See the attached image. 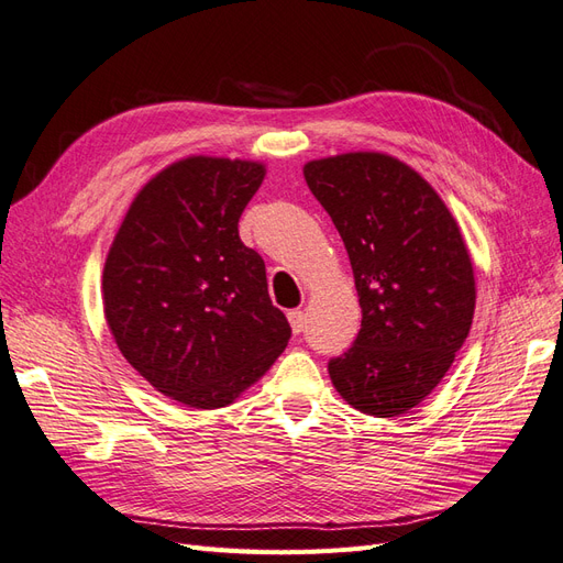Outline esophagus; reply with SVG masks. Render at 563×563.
<instances>
[{
  "label": "esophagus",
  "mask_w": 563,
  "mask_h": 563,
  "mask_svg": "<svg viewBox=\"0 0 563 563\" xmlns=\"http://www.w3.org/2000/svg\"><path fill=\"white\" fill-rule=\"evenodd\" d=\"M288 323H291V331L298 335L302 333V327H305V314L302 310H291L288 312Z\"/></svg>",
  "instance_id": "esophagus-1"
}]
</instances>
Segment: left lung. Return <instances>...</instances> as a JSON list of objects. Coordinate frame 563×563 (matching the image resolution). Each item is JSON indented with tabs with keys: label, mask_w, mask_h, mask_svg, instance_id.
<instances>
[{
	"label": "left lung",
	"mask_w": 563,
	"mask_h": 563,
	"mask_svg": "<svg viewBox=\"0 0 563 563\" xmlns=\"http://www.w3.org/2000/svg\"><path fill=\"white\" fill-rule=\"evenodd\" d=\"M305 180L343 236L362 305L354 345L329 376L356 411L395 418L446 376L472 327L463 234L434 187L380 152L308 162Z\"/></svg>",
	"instance_id": "obj_1"
}]
</instances>
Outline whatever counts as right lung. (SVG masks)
<instances>
[{"label": "right lung", "instance_id": "obj_1", "mask_svg": "<svg viewBox=\"0 0 563 563\" xmlns=\"http://www.w3.org/2000/svg\"><path fill=\"white\" fill-rule=\"evenodd\" d=\"M258 162L187 157L135 195L103 269V308L124 360L190 408L232 404L284 352L291 327L240 218Z\"/></svg>", "mask_w": 563, "mask_h": 563}]
</instances>
